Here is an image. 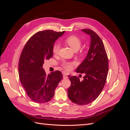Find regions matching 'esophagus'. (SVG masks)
Here are the masks:
<instances>
[{"instance_id": "34e87169", "label": "esophagus", "mask_w": 130, "mask_h": 130, "mask_svg": "<svg viewBox=\"0 0 130 130\" xmlns=\"http://www.w3.org/2000/svg\"><path fill=\"white\" fill-rule=\"evenodd\" d=\"M63 78H68L67 74L66 73H63Z\"/></svg>"}]
</instances>
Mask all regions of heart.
<instances>
[{
  "label": "heart",
  "instance_id": "1",
  "mask_svg": "<svg viewBox=\"0 0 130 130\" xmlns=\"http://www.w3.org/2000/svg\"><path fill=\"white\" fill-rule=\"evenodd\" d=\"M65 42L70 48L74 51H77L80 49L81 45V41L78 37L71 35L65 39ZM59 50V45L55 43L53 46V52L54 54L58 53ZM76 63L74 62L64 61L62 62L61 66L63 68L67 70H70L72 69L73 66L75 65Z\"/></svg>",
  "mask_w": 130,
  "mask_h": 130
}]
</instances>
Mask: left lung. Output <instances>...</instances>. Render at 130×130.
I'll return each instance as SVG.
<instances>
[{"label":"left lung","mask_w":130,"mask_h":130,"mask_svg":"<svg viewBox=\"0 0 130 130\" xmlns=\"http://www.w3.org/2000/svg\"><path fill=\"white\" fill-rule=\"evenodd\" d=\"M90 35V48L85 60L76 72L84 74V80L78 76L68 75L71 85L68 95L73 103L85 105L92 103L103 90L108 71V60L104 43L98 35L90 29H82Z\"/></svg>","instance_id":"8db88e82"}]
</instances>
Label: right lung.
Returning <instances> with one entry per match:
<instances>
[{
	"mask_svg": "<svg viewBox=\"0 0 130 130\" xmlns=\"http://www.w3.org/2000/svg\"><path fill=\"white\" fill-rule=\"evenodd\" d=\"M64 32L38 31L29 39L22 50L18 63L19 79L27 96L35 103L43 104L52 100L62 79L59 70L46 75L43 64L53 57L54 43Z\"/></svg>",
	"mask_w": 130,
	"mask_h": 130,
	"instance_id": "add662e5",
	"label": "right lung"
}]
</instances>
